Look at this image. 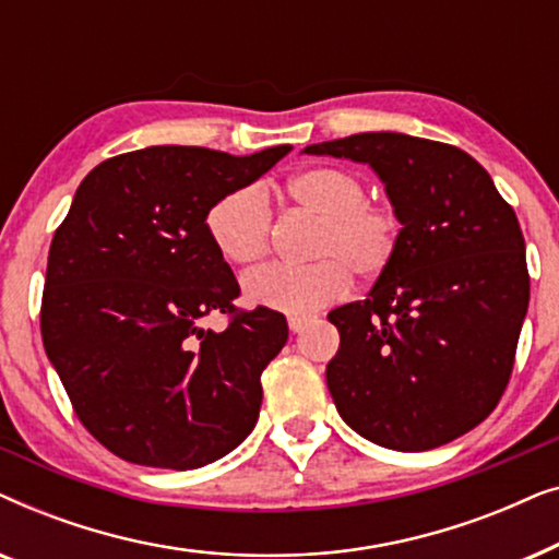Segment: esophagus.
<instances>
[{"label": "esophagus", "mask_w": 559, "mask_h": 559, "mask_svg": "<svg viewBox=\"0 0 559 559\" xmlns=\"http://www.w3.org/2000/svg\"><path fill=\"white\" fill-rule=\"evenodd\" d=\"M308 323H310L308 316H289L287 318V325H289V331H293V333H300Z\"/></svg>", "instance_id": "esophagus-1"}]
</instances>
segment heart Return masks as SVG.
Returning <instances> with one entry per match:
<instances>
[{"label":"heart","instance_id":"1","mask_svg":"<svg viewBox=\"0 0 559 559\" xmlns=\"http://www.w3.org/2000/svg\"><path fill=\"white\" fill-rule=\"evenodd\" d=\"M285 193L297 209L318 218L312 264H272L243 280V295L289 316L320 310L348 293L350 274L373 280L392 266L402 241L400 209L386 198L366 195V182L350 167L318 165L295 173ZM205 231L226 262L254 266L270 251L272 211L254 186L228 190L205 213Z\"/></svg>","mask_w":559,"mask_h":559}]
</instances>
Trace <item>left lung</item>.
<instances>
[{
  "mask_svg": "<svg viewBox=\"0 0 559 559\" xmlns=\"http://www.w3.org/2000/svg\"><path fill=\"white\" fill-rule=\"evenodd\" d=\"M305 152L369 163L402 216L392 266L328 316L341 333L325 369L335 407L381 448L461 438L499 404L530 305L514 209L453 144L366 132Z\"/></svg>",
  "mask_w": 559,
  "mask_h": 559,
  "instance_id": "obj_1",
  "label": "left lung"
}]
</instances>
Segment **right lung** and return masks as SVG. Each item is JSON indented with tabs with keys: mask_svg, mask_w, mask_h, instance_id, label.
<instances>
[{
	"mask_svg": "<svg viewBox=\"0 0 559 559\" xmlns=\"http://www.w3.org/2000/svg\"><path fill=\"white\" fill-rule=\"evenodd\" d=\"M287 152L147 147L104 159L75 190L50 243L43 346L75 417L121 461L201 468L254 427L287 320L236 308L205 213ZM213 311L227 318L218 334L200 325Z\"/></svg>",
	"mask_w": 559,
	"mask_h": 559,
	"instance_id": "1",
	"label": "right lung"
}]
</instances>
